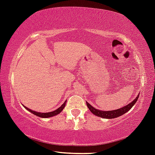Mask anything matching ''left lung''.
<instances>
[{
    "instance_id": "8db88e82",
    "label": "left lung",
    "mask_w": 155,
    "mask_h": 155,
    "mask_svg": "<svg viewBox=\"0 0 155 155\" xmlns=\"http://www.w3.org/2000/svg\"><path fill=\"white\" fill-rule=\"evenodd\" d=\"M138 97H139V95L136 97V98L134 100V101H132V102L129 104H127V106L124 107L122 108L118 109V110H112V111H101V110H96V109L93 107H92L88 102H86V103H87V107L89 108V110H91V113L94 114L95 115H97V116L101 117V118H103L110 119V118H117V117L120 116V115H124V114L127 113V112H128L129 110H130V109L134 106V104L136 103V101H137Z\"/></svg>"
}]
</instances>
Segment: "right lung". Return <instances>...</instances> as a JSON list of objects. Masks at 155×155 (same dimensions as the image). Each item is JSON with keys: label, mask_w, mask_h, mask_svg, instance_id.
<instances>
[{"label": "right lung", "mask_w": 155, "mask_h": 155, "mask_svg": "<svg viewBox=\"0 0 155 155\" xmlns=\"http://www.w3.org/2000/svg\"><path fill=\"white\" fill-rule=\"evenodd\" d=\"M65 104H66V101H64L63 104L62 105L61 107H59L57 109V110H54V111L53 112H51V113H38V112H35V111H33V110H30V109L25 107V108L27 110H28V111L31 112V113L35 114V115H37V116H39L40 117V118H49V117H52V116H54V115H57V114L60 113L62 111V110H63L64 107H65Z\"/></svg>", "instance_id": "1"}]
</instances>
